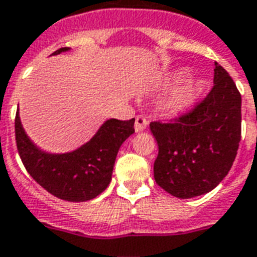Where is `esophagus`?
Instances as JSON below:
<instances>
[{"mask_svg": "<svg viewBox=\"0 0 257 257\" xmlns=\"http://www.w3.org/2000/svg\"><path fill=\"white\" fill-rule=\"evenodd\" d=\"M147 126H149V120H147L145 116L138 115L137 118H135V131H137V133L146 130Z\"/></svg>", "mask_w": 257, "mask_h": 257, "instance_id": "obj_1", "label": "esophagus"}]
</instances>
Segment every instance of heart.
<instances>
[{
    "label": "heart",
    "instance_id": "1",
    "mask_svg": "<svg viewBox=\"0 0 257 257\" xmlns=\"http://www.w3.org/2000/svg\"><path fill=\"white\" fill-rule=\"evenodd\" d=\"M182 77H186L187 73L183 71L180 73ZM203 91V83L202 82H194L191 85L186 86L182 91H180L178 95L172 99L171 102V108L172 111H182L184 108L190 107L191 104L194 103L195 99L200 95V93Z\"/></svg>",
    "mask_w": 257,
    "mask_h": 257
}]
</instances>
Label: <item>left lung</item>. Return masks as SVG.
I'll list each match as a JSON object with an SVG mask.
<instances>
[{
    "label": "left lung",
    "mask_w": 257,
    "mask_h": 257,
    "mask_svg": "<svg viewBox=\"0 0 257 257\" xmlns=\"http://www.w3.org/2000/svg\"><path fill=\"white\" fill-rule=\"evenodd\" d=\"M208 95L171 122H151L158 157L154 178L180 199L213 190L232 167L241 138V95L224 67L215 62Z\"/></svg>",
    "instance_id": "8db88e82"
}]
</instances>
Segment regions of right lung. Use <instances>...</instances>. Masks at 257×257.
<instances>
[{
	"label": "right lung",
	"instance_id": "1",
	"mask_svg": "<svg viewBox=\"0 0 257 257\" xmlns=\"http://www.w3.org/2000/svg\"><path fill=\"white\" fill-rule=\"evenodd\" d=\"M62 47L53 54L67 51ZM135 119H107L96 134L79 149L66 154L41 151L25 133L16 114V143L26 171L41 187L67 202H86L102 194L110 184L119 147L134 134Z\"/></svg>",
	"mask_w": 257,
	"mask_h": 257
}]
</instances>
